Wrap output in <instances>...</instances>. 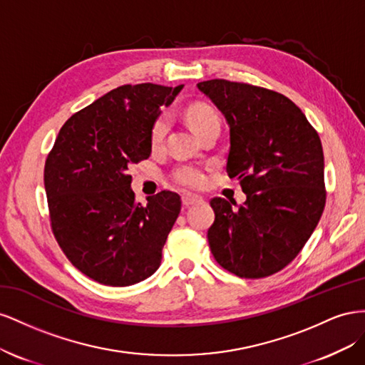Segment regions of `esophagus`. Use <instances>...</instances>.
<instances>
[{
  "instance_id": "obj_1",
  "label": "esophagus",
  "mask_w": 365,
  "mask_h": 365,
  "mask_svg": "<svg viewBox=\"0 0 365 365\" xmlns=\"http://www.w3.org/2000/svg\"><path fill=\"white\" fill-rule=\"evenodd\" d=\"M203 199L202 197H199V195H191V194H185V195H182V203H183V206H191V205H195V203H199V202H202Z\"/></svg>"
}]
</instances>
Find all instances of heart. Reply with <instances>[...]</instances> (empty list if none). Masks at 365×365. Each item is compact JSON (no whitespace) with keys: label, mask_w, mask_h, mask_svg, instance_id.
Segmentation results:
<instances>
[{"label":"heart","mask_w":365,"mask_h":365,"mask_svg":"<svg viewBox=\"0 0 365 365\" xmlns=\"http://www.w3.org/2000/svg\"><path fill=\"white\" fill-rule=\"evenodd\" d=\"M186 120L190 122L191 128L197 134H200L205 128L210 127V125L218 123L215 111L207 106H203V103H195V106H191L186 110ZM166 130H168V118L160 116L155 119L150 133L151 147H159L165 138ZM174 182L179 186H183L186 190H197L202 188L203 183L206 182V175L200 166L182 165L174 171Z\"/></svg>","instance_id":"heart-1"}]
</instances>
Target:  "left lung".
Returning <instances> with one entry per match:
<instances>
[{
  "label": "left lung",
  "instance_id": "left-lung-1",
  "mask_svg": "<svg viewBox=\"0 0 365 365\" xmlns=\"http://www.w3.org/2000/svg\"><path fill=\"white\" fill-rule=\"evenodd\" d=\"M197 88L226 119V173L246 194L237 210L220 197L211 200V252L238 277H269L298 255L324 211L319 136L304 113L277 91L226 79L203 81Z\"/></svg>",
  "mask_w": 365,
  "mask_h": 365
}]
</instances>
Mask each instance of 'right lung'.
Returning a JSON list of instances; mask_svg holds the SVG:
<instances>
[{
    "mask_svg": "<svg viewBox=\"0 0 365 365\" xmlns=\"http://www.w3.org/2000/svg\"><path fill=\"white\" fill-rule=\"evenodd\" d=\"M183 86H122L62 125L44 168L51 229L71 264L101 284L140 283L159 269L180 212L162 191L134 200L133 163L151 154L153 123Z\"/></svg>",
    "mask_w": 365,
    "mask_h": 365,
    "instance_id": "add662e5",
    "label": "right lung"
}]
</instances>
